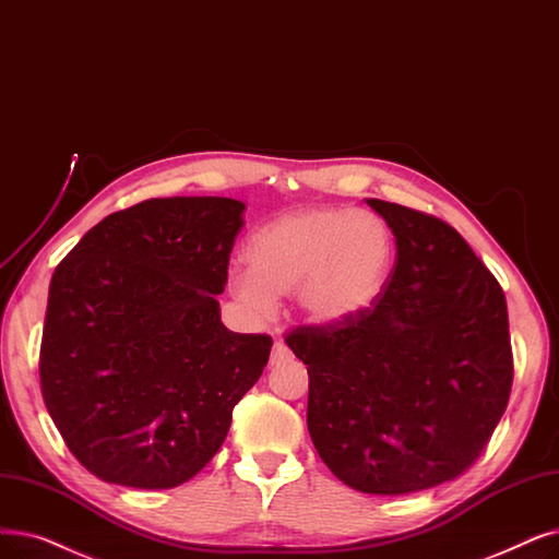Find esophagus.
<instances>
[{"instance_id":"obj_1","label":"esophagus","mask_w":559,"mask_h":559,"mask_svg":"<svg viewBox=\"0 0 559 559\" xmlns=\"http://www.w3.org/2000/svg\"><path fill=\"white\" fill-rule=\"evenodd\" d=\"M287 356H289V349L281 343V340H276L274 349H272V366H276V362H281V360H285Z\"/></svg>"}]
</instances>
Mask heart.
Returning a JSON list of instances; mask_svg holds the SVG:
<instances>
[{
	"label": "heart",
	"mask_w": 559,
	"mask_h": 559,
	"mask_svg": "<svg viewBox=\"0 0 559 559\" xmlns=\"http://www.w3.org/2000/svg\"><path fill=\"white\" fill-rule=\"evenodd\" d=\"M245 260L247 272L230 276L239 304L266 318L278 297L297 293L310 322L337 324L381 295L393 264V235L370 210L312 207L262 226Z\"/></svg>",
	"instance_id": "b5f03b06"
}]
</instances>
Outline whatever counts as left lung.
<instances>
[{
    "instance_id": "obj_1",
    "label": "left lung",
    "mask_w": 559,
    "mask_h": 559,
    "mask_svg": "<svg viewBox=\"0 0 559 559\" xmlns=\"http://www.w3.org/2000/svg\"><path fill=\"white\" fill-rule=\"evenodd\" d=\"M397 260L370 308L299 324L308 431L347 487L400 496L466 473L500 423L514 379L500 283L450 224L370 199Z\"/></svg>"
}]
</instances>
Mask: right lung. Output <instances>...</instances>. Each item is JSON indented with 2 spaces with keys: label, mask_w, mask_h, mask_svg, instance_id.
Instances as JSON below:
<instances>
[{
  "label": "right lung",
  "mask_w": 559,
  "mask_h": 559,
  "mask_svg": "<svg viewBox=\"0 0 559 559\" xmlns=\"http://www.w3.org/2000/svg\"><path fill=\"white\" fill-rule=\"evenodd\" d=\"M245 203L148 199L93 226L52 274L40 393L68 450L111 484L171 489L219 452L272 335L219 301Z\"/></svg>",
  "instance_id": "add662e5"
}]
</instances>
